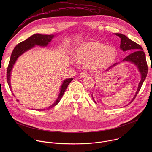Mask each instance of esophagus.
<instances>
[{"mask_svg":"<svg viewBox=\"0 0 152 152\" xmlns=\"http://www.w3.org/2000/svg\"><path fill=\"white\" fill-rule=\"evenodd\" d=\"M87 75H88L87 72L83 71V72H82L80 73L79 76H80V77H85L86 76H87Z\"/></svg>","mask_w":152,"mask_h":152,"instance_id":"34e87169","label":"esophagus"}]
</instances>
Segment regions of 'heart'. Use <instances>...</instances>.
Masks as SVG:
<instances>
[{
	"label": "heart",
	"mask_w": 152,
	"mask_h": 152,
	"mask_svg": "<svg viewBox=\"0 0 152 152\" xmlns=\"http://www.w3.org/2000/svg\"><path fill=\"white\" fill-rule=\"evenodd\" d=\"M116 50L100 41L83 42L76 48L74 58L81 64L91 65L95 69L107 68L115 60Z\"/></svg>",
	"instance_id": "b5f03b06"
}]
</instances>
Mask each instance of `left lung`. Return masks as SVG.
Here are the masks:
<instances>
[{
	"label": "left lung",
	"mask_w": 152,
	"mask_h": 152,
	"mask_svg": "<svg viewBox=\"0 0 152 152\" xmlns=\"http://www.w3.org/2000/svg\"><path fill=\"white\" fill-rule=\"evenodd\" d=\"M115 35L118 36L121 38L120 49L123 52H125L127 50H135V52L131 53V54H129L128 56H127L122 61L130 62H132L134 64H135V66L137 67V68L138 69V70L140 72L141 76V80L139 83L138 89L137 90L135 95L134 96V98L132 99V100L131 101V102H132L135 99L136 96L138 94V93L141 88L142 83L144 82V80L145 79L147 75L148 66H147V61H146L145 55L142 50V48H141V46L140 45L137 44V43L132 41L131 39H130L124 35H123L121 34H118V33H116ZM118 64V62L114 64L113 66H110L109 68H108L106 71H108L112 67H114V66H117ZM92 97H93V96H92ZM93 100L95 103H96L94 99H93ZM131 102H130V103H131Z\"/></svg>",
	"instance_id": "obj_1"
}]
</instances>
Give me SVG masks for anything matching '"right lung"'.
Here are the masks:
<instances>
[{
  "mask_svg": "<svg viewBox=\"0 0 152 152\" xmlns=\"http://www.w3.org/2000/svg\"><path fill=\"white\" fill-rule=\"evenodd\" d=\"M54 37L53 35H42L39 34H34L33 35L29 37L28 39L26 40L21 42L15 47L11 55V58L10 61L8 64V67L7 69V82L9 85V87L11 89V91H12L11 89V83H10V77H11V72L12 71V67L14 66V65L17 61V58L22 55L23 53H25L26 51L29 50L30 49L34 48L35 46H46L51 41L52 38ZM73 80V78H70V79H67L66 80H64L62 82V84L61 85V90H60V93L59 94V96L58 97V99H56V102L52 104L50 106H49L47 109H49L50 107H53V106H56L60 100L61 99L65 91L66 90L68 85L69 83L71 82V81ZM35 110H37L35 109ZM38 111H43L45 110H37Z\"/></svg>",
  "mask_w": 152,
  "mask_h": 152,
  "instance_id": "add662e5",
  "label": "right lung"
}]
</instances>
